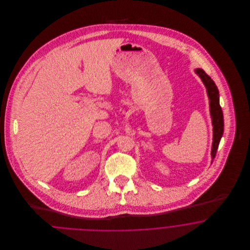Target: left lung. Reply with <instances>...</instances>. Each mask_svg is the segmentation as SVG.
<instances>
[{"instance_id":"obj_1","label":"left lung","mask_w":250,"mask_h":250,"mask_svg":"<svg viewBox=\"0 0 250 250\" xmlns=\"http://www.w3.org/2000/svg\"><path fill=\"white\" fill-rule=\"evenodd\" d=\"M196 74L202 79V83L207 89V95L210 100V113L212 117L213 124V144H212V162L215 157V154L220 143L221 137L224 131V120H223V112L219 104V92L214 83V81L201 68L195 69Z\"/></svg>"}]
</instances>
